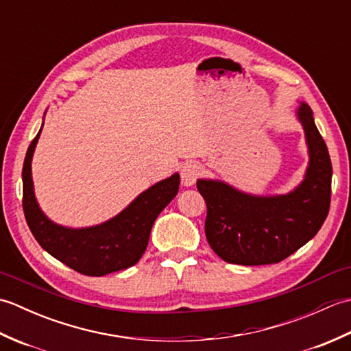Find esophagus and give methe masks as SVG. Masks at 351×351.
I'll return each mask as SVG.
<instances>
[{"label":"esophagus","instance_id":"1","mask_svg":"<svg viewBox=\"0 0 351 351\" xmlns=\"http://www.w3.org/2000/svg\"><path fill=\"white\" fill-rule=\"evenodd\" d=\"M199 175H200V169L196 162L193 161L185 162L181 167V181L185 187H191V185H195Z\"/></svg>","mask_w":351,"mask_h":351}]
</instances>
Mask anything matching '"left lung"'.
Returning <instances> with one entry per match:
<instances>
[{
  "label": "left lung",
  "instance_id": "obj_1",
  "mask_svg": "<svg viewBox=\"0 0 351 351\" xmlns=\"http://www.w3.org/2000/svg\"><path fill=\"white\" fill-rule=\"evenodd\" d=\"M297 117L306 137L309 166L304 180L293 191L278 196H255L223 181H197V190L206 202V240L229 264L280 263L314 238L329 214V151L308 104H300Z\"/></svg>",
  "mask_w": 351,
  "mask_h": 351
}]
</instances>
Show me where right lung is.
Segmentation results:
<instances>
[{
    "instance_id": "1",
    "label": "right lung",
    "mask_w": 351,
    "mask_h": 351,
    "mask_svg": "<svg viewBox=\"0 0 351 351\" xmlns=\"http://www.w3.org/2000/svg\"><path fill=\"white\" fill-rule=\"evenodd\" d=\"M40 131L28 146L22 167V208L37 243L60 263L86 276H104L137 264L147 247L155 219L178 195L180 175L156 182L101 225L81 229L60 226L42 213L34 196L32 160Z\"/></svg>"
}]
</instances>
